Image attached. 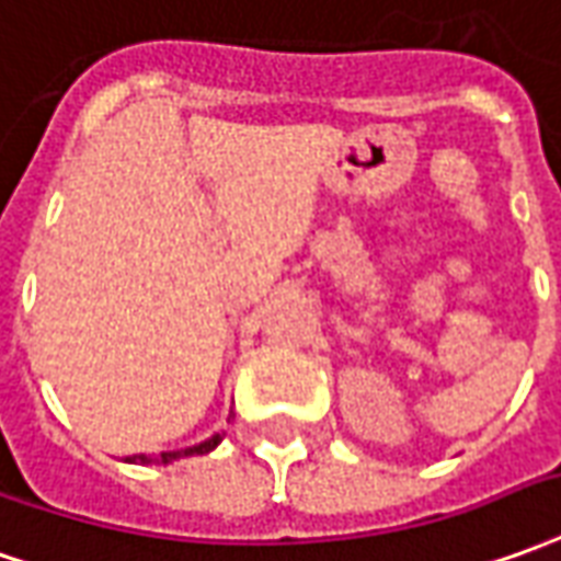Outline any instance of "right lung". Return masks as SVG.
I'll return each mask as SVG.
<instances>
[{
	"mask_svg": "<svg viewBox=\"0 0 561 561\" xmlns=\"http://www.w3.org/2000/svg\"><path fill=\"white\" fill-rule=\"evenodd\" d=\"M218 444H221V434H213L209 440H203V444H197V446H187V449H175V453H160V456H130L127 461H133V465H170V461H175V458L206 456V453H213Z\"/></svg>",
	"mask_w": 561,
	"mask_h": 561,
	"instance_id": "1",
	"label": "right lung"
}]
</instances>
